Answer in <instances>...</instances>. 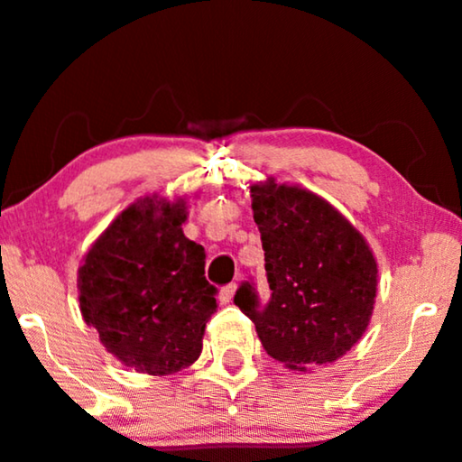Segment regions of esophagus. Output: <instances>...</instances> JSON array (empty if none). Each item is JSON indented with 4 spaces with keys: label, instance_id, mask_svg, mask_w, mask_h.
<instances>
[{
    "label": "esophagus",
    "instance_id": "esophagus-1",
    "mask_svg": "<svg viewBox=\"0 0 462 462\" xmlns=\"http://www.w3.org/2000/svg\"><path fill=\"white\" fill-rule=\"evenodd\" d=\"M235 292H236V284H227V286H224L219 291V301L221 303H230L232 301V297H235Z\"/></svg>",
    "mask_w": 462,
    "mask_h": 462
}]
</instances>
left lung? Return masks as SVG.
Returning <instances> with one entry per match:
<instances>
[{"label":"left lung","mask_w":462,"mask_h":462,"mask_svg":"<svg viewBox=\"0 0 462 462\" xmlns=\"http://www.w3.org/2000/svg\"><path fill=\"white\" fill-rule=\"evenodd\" d=\"M271 299L243 282L235 303L255 325L271 357L291 370L331 364L368 327L376 260L368 243L329 202L275 180L252 187Z\"/></svg>","instance_id":"left-lung-1"}]
</instances>
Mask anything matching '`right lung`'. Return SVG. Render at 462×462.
Instances as JSON below:
<instances>
[{
	"label": "right lung",
	"mask_w": 462,
	"mask_h": 462,
	"mask_svg": "<svg viewBox=\"0 0 462 462\" xmlns=\"http://www.w3.org/2000/svg\"><path fill=\"white\" fill-rule=\"evenodd\" d=\"M185 219L182 199L143 198L116 217L79 269L83 319L111 355L146 374L191 365L217 312L207 254L182 235Z\"/></svg>",
	"instance_id": "obj_1"
}]
</instances>
